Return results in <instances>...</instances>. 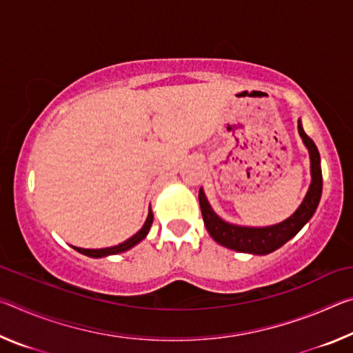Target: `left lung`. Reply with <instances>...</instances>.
I'll return each mask as SVG.
<instances>
[{"mask_svg":"<svg viewBox=\"0 0 353 353\" xmlns=\"http://www.w3.org/2000/svg\"><path fill=\"white\" fill-rule=\"evenodd\" d=\"M299 135L302 137L303 145L310 152V170H312V183L307 191L305 198L297 210L290 218L274 225L266 227H248L230 224L221 219L213 212L212 205L204 194V190H199V205L204 218V224L208 234L221 246L229 248L236 252H246L254 255L271 254L279 248H282L286 241L299 234V230L305 225L319 205L322 194V171H321V157L314 141L305 134L302 128L301 119L297 121Z\"/></svg>","mask_w":353,"mask_h":353,"instance_id":"8db88e82","label":"left lung"}]
</instances>
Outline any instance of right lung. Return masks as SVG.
<instances>
[{"mask_svg":"<svg viewBox=\"0 0 353 353\" xmlns=\"http://www.w3.org/2000/svg\"><path fill=\"white\" fill-rule=\"evenodd\" d=\"M152 221H154V214L151 212V207H149V213H148V218L145 221V224H143L141 229L137 232L134 236H130L129 240L123 241L121 244H117V246H112V248H104V249H82V248H76L73 246V249H76L77 252H81L87 256H92V259H101V256H107V255H115V254H121V252H126V250L132 249L135 244H139L141 240H145L149 229H151L152 225Z\"/></svg>","mask_w":353,"mask_h":353,"instance_id":"obj_1","label":"right lung"}]
</instances>
